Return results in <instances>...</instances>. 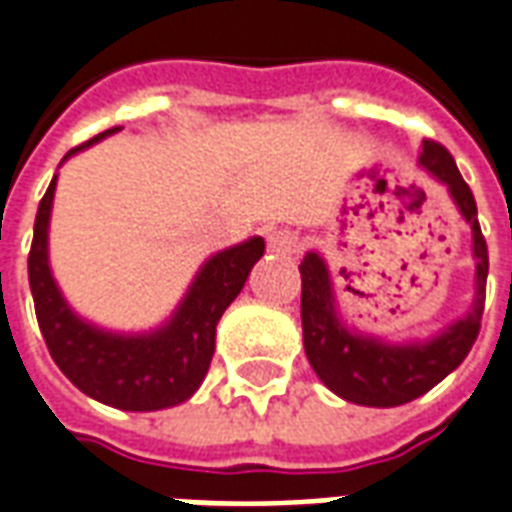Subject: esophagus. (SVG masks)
Wrapping results in <instances>:
<instances>
[{"instance_id":"esophagus-1","label":"esophagus","mask_w":512,"mask_h":512,"mask_svg":"<svg viewBox=\"0 0 512 512\" xmlns=\"http://www.w3.org/2000/svg\"><path fill=\"white\" fill-rule=\"evenodd\" d=\"M301 249L299 235L293 230H271L268 233V252H274L279 257H290L296 255Z\"/></svg>"}]
</instances>
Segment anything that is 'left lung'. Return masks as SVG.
Here are the masks:
<instances>
[{
	"instance_id": "left-lung-1",
	"label": "left lung",
	"mask_w": 512,
	"mask_h": 512,
	"mask_svg": "<svg viewBox=\"0 0 512 512\" xmlns=\"http://www.w3.org/2000/svg\"><path fill=\"white\" fill-rule=\"evenodd\" d=\"M419 167L447 186L461 216L472 227L474 238V301L461 321L422 343L395 345L351 332L334 304L329 268L318 252H307L301 260V329L304 351L312 370L323 384L356 406L392 408L417 400L461 365L480 334L485 307V279H488V246L477 222V202L466 186L455 158L439 142H422Z\"/></svg>"
}]
</instances>
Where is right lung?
<instances>
[{
	"label": "right lung",
	"mask_w": 512,
	"mask_h": 512,
	"mask_svg": "<svg viewBox=\"0 0 512 512\" xmlns=\"http://www.w3.org/2000/svg\"><path fill=\"white\" fill-rule=\"evenodd\" d=\"M87 139L68 156L90 147ZM65 156V158H68ZM57 175L43 194L35 216V235L29 249V288L35 315L51 359L65 378L98 403L123 411H158L178 406L200 389L216 348V323L244 288L249 271L266 252L263 238H249L213 255L191 282L186 299L161 329L147 334L104 332L82 321L62 299L49 268V216Z\"/></svg>",
	"instance_id": "right-lung-1"
}]
</instances>
